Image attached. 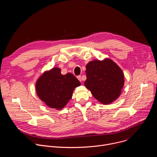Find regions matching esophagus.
<instances>
[{"label": "esophagus", "mask_w": 157, "mask_h": 157, "mask_svg": "<svg viewBox=\"0 0 157 157\" xmlns=\"http://www.w3.org/2000/svg\"><path fill=\"white\" fill-rule=\"evenodd\" d=\"M77 78H78V79L79 81H82V79H81V76H77Z\"/></svg>", "instance_id": "1"}]
</instances>
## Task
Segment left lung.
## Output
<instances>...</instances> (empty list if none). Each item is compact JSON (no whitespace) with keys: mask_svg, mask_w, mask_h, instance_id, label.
Returning <instances> with one entry per match:
<instances>
[{"mask_svg":"<svg viewBox=\"0 0 157 157\" xmlns=\"http://www.w3.org/2000/svg\"><path fill=\"white\" fill-rule=\"evenodd\" d=\"M84 86L101 103L109 104L121 94L124 75L120 67L113 60H93L86 65Z\"/></svg>","mask_w":157,"mask_h":157,"instance_id":"8db88e82","label":"left lung"}]
</instances>
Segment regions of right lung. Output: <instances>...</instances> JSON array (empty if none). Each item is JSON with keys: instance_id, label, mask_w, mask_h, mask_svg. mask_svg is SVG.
Wrapping results in <instances>:
<instances>
[{"instance_id": "1", "label": "right lung", "mask_w": 157, "mask_h": 157, "mask_svg": "<svg viewBox=\"0 0 157 157\" xmlns=\"http://www.w3.org/2000/svg\"><path fill=\"white\" fill-rule=\"evenodd\" d=\"M80 85L73 74L63 75L61 69L56 67L44 72L38 79L36 91L38 98L48 107L59 110L71 99L75 88Z\"/></svg>"}]
</instances>
